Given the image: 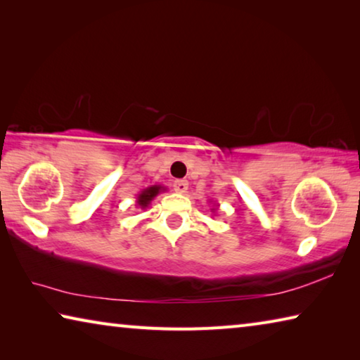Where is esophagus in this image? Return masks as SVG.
Returning <instances> with one entry per match:
<instances>
[{"instance_id":"34e87169","label":"esophagus","mask_w":360,"mask_h":360,"mask_svg":"<svg viewBox=\"0 0 360 360\" xmlns=\"http://www.w3.org/2000/svg\"><path fill=\"white\" fill-rule=\"evenodd\" d=\"M173 188L178 193H186L187 192V188H188V182L186 181V179H178V181H174V184H173Z\"/></svg>"}]
</instances>
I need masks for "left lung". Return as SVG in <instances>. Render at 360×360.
<instances>
[{"label": "left lung", "mask_w": 360, "mask_h": 360, "mask_svg": "<svg viewBox=\"0 0 360 360\" xmlns=\"http://www.w3.org/2000/svg\"><path fill=\"white\" fill-rule=\"evenodd\" d=\"M217 206H219V205H216V210H217ZM216 210H212V211H216Z\"/></svg>", "instance_id": "8db88e82"}]
</instances>
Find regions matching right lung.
I'll return each instance as SVG.
<instances>
[{
    "label": "right lung",
    "mask_w": 360,
    "mask_h": 360,
    "mask_svg": "<svg viewBox=\"0 0 360 360\" xmlns=\"http://www.w3.org/2000/svg\"><path fill=\"white\" fill-rule=\"evenodd\" d=\"M165 191H167V187H163V186H150V187H146V188H143L141 192L138 193L136 205H138L141 210H146V208H148V206L150 205L152 200H154L158 193L165 192Z\"/></svg>",
    "instance_id": "right-lung-1"
}]
</instances>
